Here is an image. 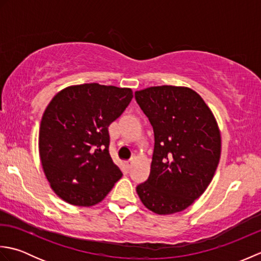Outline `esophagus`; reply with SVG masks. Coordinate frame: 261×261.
<instances>
[{
	"instance_id": "esophagus-1",
	"label": "esophagus",
	"mask_w": 261,
	"mask_h": 261,
	"mask_svg": "<svg viewBox=\"0 0 261 261\" xmlns=\"http://www.w3.org/2000/svg\"><path fill=\"white\" fill-rule=\"evenodd\" d=\"M132 160H127V162H125V166H126V168H131V166H132Z\"/></svg>"
}]
</instances>
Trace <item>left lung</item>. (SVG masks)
<instances>
[{"mask_svg":"<svg viewBox=\"0 0 261 261\" xmlns=\"http://www.w3.org/2000/svg\"><path fill=\"white\" fill-rule=\"evenodd\" d=\"M153 129L150 175L137 186L147 208L173 214L206 190L221 154V135L212 111L188 87L152 86L135 93Z\"/></svg>","mask_w":261,"mask_h":261,"instance_id":"1","label":"left lung"}]
</instances>
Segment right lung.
Segmentation results:
<instances>
[{
  "instance_id": "obj_1",
  "label": "right lung",
  "mask_w": 261,
  "mask_h": 261,
  "mask_svg": "<svg viewBox=\"0 0 261 261\" xmlns=\"http://www.w3.org/2000/svg\"><path fill=\"white\" fill-rule=\"evenodd\" d=\"M132 97L131 88L91 83L66 87L48 104L39 154L51 188L65 202L95 205L122 177L109 151V125Z\"/></svg>"
}]
</instances>
